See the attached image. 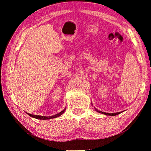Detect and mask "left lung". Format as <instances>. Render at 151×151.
I'll list each match as a JSON object with an SVG mask.
<instances>
[{
  "instance_id": "1",
  "label": "left lung",
  "mask_w": 151,
  "mask_h": 151,
  "mask_svg": "<svg viewBox=\"0 0 151 151\" xmlns=\"http://www.w3.org/2000/svg\"><path fill=\"white\" fill-rule=\"evenodd\" d=\"M94 109H95V110L97 112H99L100 113L104 114V115H109V116H115V115H118V114H120L121 113V112H119V113H105V112L99 111L98 109H97L96 108H94Z\"/></svg>"
}]
</instances>
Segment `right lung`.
<instances>
[{"mask_svg": "<svg viewBox=\"0 0 151 151\" xmlns=\"http://www.w3.org/2000/svg\"><path fill=\"white\" fill-rule=\"evenodd\" d=\"M65 111V108L63 109V111H62L61 112H60L58 114H56V115H55L53 116H40V115H31V114H29L28 113H26L27 114H28V115H29L30 116L33 117V118H36V119H39V120H48V119H52V118H57V117H58L60 116L61 115H62V114L63 113V112H64Z\"/></svg>", "mask_w": 151, "mask_h": 151, "instance_id": "1", "label": "right lung"}]
</instances>
